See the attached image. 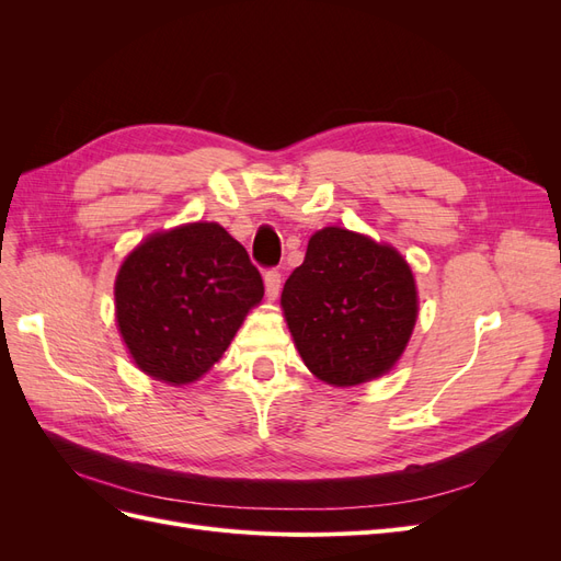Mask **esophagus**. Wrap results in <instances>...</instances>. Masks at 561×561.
I'll return each instance as SVG.
<instances>
[{"label": "esophagus", "instance_id": "34e87169", "mask_svg": "<svg viewBox=\"0 0 561 561\" xmlns=\"http://www.w3.org/2000/svg\"><path fill=\"white\" fill-rule=\"evenodd\" d=\"M264 285H266V297L276 299L280 290V271L278 268H266L264 271Z\"/></svg>", "mask_w": 561, "mask_h": 561}]
</instances>
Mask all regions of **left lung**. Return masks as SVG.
Segmentation results:
<instances>
[{"label":"left lung","instance_id":"1","mask_svg":"<svg viewBox=\"0 0 561 561\" xmlns=\"http://www.w3.org/2000/svg\"><path fill=\"white\" fill-rule=\"evenodd\" d=\"M280 304L301 360L332 386H358L393 367L419 309L398 250L339 227L311 236Z\"/></svg>","mask_w":561,"mask_h":561}]
</instances>
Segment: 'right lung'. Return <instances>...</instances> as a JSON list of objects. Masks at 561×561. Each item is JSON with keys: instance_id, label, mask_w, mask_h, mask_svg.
<instances>
[{"instance_id": "add662e5", "label": "right lung", "mask_w": 561, "mask_h": 561, "mask_svg": "<svg viewBox=\"0 0 561 561\" xmlns=\"http://www.w3.org/2000/svg\"><path fill=\"white\" fill-rule=\"evenodd\" d=\"M116 320L135 365L190 383L222 358L245 313L264 297L248 250L215 222L154 233L118 268Z\"/></svg>"}]
</instances>
